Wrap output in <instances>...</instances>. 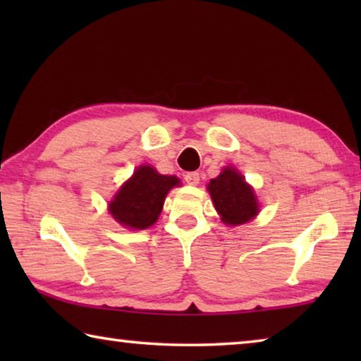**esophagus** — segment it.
Returning a JSON list of instances; mask_svg holds the SVG:
<instances>
[{"label":"esophagus","mask_w":361,"mask_h":361,"mask_svg":"<svg viewBox=\"0 0 361 361\" xmlns=\"http://www.w3.org/2000/svg\"><path fill=\"white\" fill-rule=\"evenodd\" d=\"M185 180H186L188 185L195 186V185H199L200 175H199V172H188V173L185 175Z\"/></svg>","instance_id":"obj_1"}]
</instances>
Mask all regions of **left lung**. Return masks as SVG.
<instances>
[{
	"mask_svg": "<svg viewBox=\"0 0 361 361\" xmlns=\"http://www.w3.org/2000/svg\"><path fill=\"white\" fill-rule=\"evenodd\" d=\"M209 192L226 224L247 223L259 210L253 189L235 169H224L215 180H212Z\"/></svg>",
	"mask_w": 361,
	"mask_h": 361,
	"instance_id": "1",
	"label": "left lung"
}]
</instances>
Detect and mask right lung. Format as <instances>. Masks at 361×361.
Returning a JSON list of instances; mask_svg holds the SVG:
<instances>
[{
	"label": "right lung",
	"mask_w": 361,
	"mask_h": 361,
	"mask_svg": "<svg viewBox=\"0 0 361 361\" xmlns=\"http://www.w3.org/2000/svg\"><path fill=\"white\" fill-rule=\"evenodd\" d=\"M178 185L176 176L157 173L151 166L138 167L111 200L109 213L126 228H149L161 215L167 192Z\"/></svg>",
	"instance_id": "right-lung-1"
}]
</instances>
